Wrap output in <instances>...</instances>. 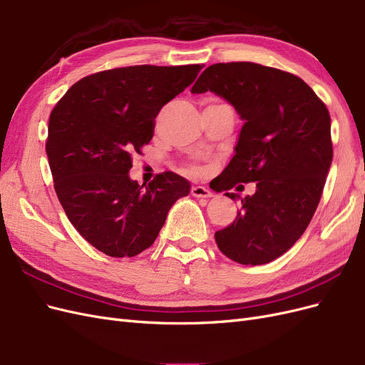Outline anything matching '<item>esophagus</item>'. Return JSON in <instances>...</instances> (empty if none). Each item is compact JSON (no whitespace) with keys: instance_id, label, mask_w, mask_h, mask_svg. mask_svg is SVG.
<instances>
[{"instance_id":"obj_1","label":"esophagus","mask_w":365,"mask_h":365,"mask_svg":"<svg viewBox=\"0 0 365 365\" xmlns=\"http://www.w3.org/2000/svg\"><path fill=\"white\" fill-rule=\"evenodd\" d=\"M192 195L195 197H212L213 196V193L210 192L208 189H205V187H202V185L192 187Z\"/></svg>"}]
</instances>
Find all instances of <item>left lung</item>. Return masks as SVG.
Here are the masks:
<instances>
[{
    "instance_id": "left-lung-1",
    "label": "left lung",
    "mask_w": 365,
    "mask_h": 365,
    "mask_svg": "<svg viewBox=\"0 0 365 365\" xmlns=\"http://www.w3.org/2000/svg\"><path fill=\"white\" fill-rule=\"evenodd\" d=\"M207 91L244 121L216 192L256 182L251 196L225 193L242 207L216 244L237 263H269L300 239L322 200L334 157L329 111L300 77L254 62L210 65L192 86Z\"/></svg>"
}]
</instances>
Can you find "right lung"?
I'll use <instances>...</instances> for the list:
<instances>
[{"mask_svg":"<svg viewBox=\"0 0 365 365\" xmlns=\"http://www.w3.org/2000/svg\"><path fill=\"white\" fill-rule=\"evenodd\" d=\"M200 71L201 65L101 71L74 83L51 111L46 150L54 190L74 228L106 256L149 248L172 205L190 193V182L173 172L140 185L129 170L161 108Z\"/></svg>","mask_w":365,"mask_h":365,"instance_id":"right-lung-1","label":"right lung"}]
</instances>
